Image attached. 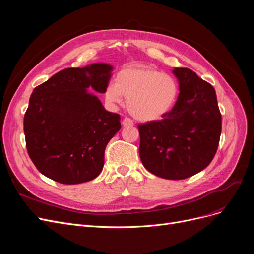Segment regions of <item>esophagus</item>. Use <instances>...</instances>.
<instances>
[{"mask_svg": "<svg viewBox=\"0 0 254 254\" xmlns=\"http://www.w3.org/2000/svg\"><path fill=\"white\" fill-rule=\"evenodd\" d=\"M123 126H133V121L129 118H125L122 122Z\"/></svg>", "mask_w": 254, "mask_h": 254, "instance_id": "obj_1", "label": "esophagus"}]
</instances>
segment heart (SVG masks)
Masks as SVG:
<instances>
[{
  "label": "heart",
  "instance_id": "b5f03b06",
  "mask_svg": "<svg viewBox=\"0 0 254 254\" xmlns=\"http://www.w3.org/2000/svg\"><path fill=\"white\" fill-rule=\"evenodd\" d=\"M179 87L173 76L147 65H133L121 70L105 89V98L111 106L123 104L141 122L159 121L176 104Z\"/></svg>",
  "mask_w": 254,
  "mask_h": 254
}]
</instances>
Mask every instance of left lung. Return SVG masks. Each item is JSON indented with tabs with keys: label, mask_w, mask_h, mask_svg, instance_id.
Returning a JSON list of instances; mask_svg holds the SVG:
<instances>
[{
	"label": "left lung",
	"mask_w": 254,
	"mask_h": 254,
	"mask_svg": "<svg viewBox=\"0 0 254 254\" xmlns=\"http://www.w3.org/2000/svg\"><path fill=\"white\" fill-rule=\"evenodd\" d=\"M180 93L162 120L137 126L144 167L164 179L182 180L211 163L221 133V114L212 84L190 68L175 67Z\"/></svg>",
	"instance_id": "8db88e82"
}]
</instances>
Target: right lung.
I'll use <instances>...</instances> for the list:
<instances>
[{"label": "right lung", "mask_w": 254, "mask_h": 254, "mask_svg": "<svg viewBox=\"0 0 254 254\" xmlns=\"http://www.w3.org/2000/svg\"><path fill=\"white\" fill-rule=\"evenodd\" d=\"M112 66L68 67L34 89L24 115L29 158L42 175L63 184L93 180L104 167L105 149L121 129L92 88L105 93Z\"/></svg>", "instance_id": "right-lung-1"}]
</instances>
